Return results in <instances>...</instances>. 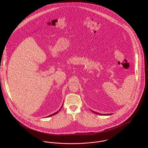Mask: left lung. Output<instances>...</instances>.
I'll return each mask as SVG.
<instances>
[{"label": "left lung", "mask_w": 148, "mask_h": 148, "mask_svg": "<svg viewBox=\"0 0 148 148\" xmlns=\"http://www.w3.org/2000/svg\"><path fill=\"white\" fill-rule=\"evenodd\" d=\"M93 113H95V114H99V115H101V114H99V113H97V112H92ZM111 114H102V115H110Z\"/></svg>", "instance_id": "left-lung-1"}]
</instances>
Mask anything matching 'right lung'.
I'll use <instances>...</instances> for the list:
<instances>
[{
	"instance_id": "obj_1",
	"label": "right lung",
	"mask_w": 148,
	"mask_h": 148,
	"mask_svg": "<svg viewBox=\"0 0 148 148\" xmlns=\"http://www.w3.org/2000/svg\"><path fill=\"white\" fill-rule=\"evenodd\" d=\"M62 106H63V105H62ZM62 106L61 108H62ZM59 112V111H58V112H56V113H54V114H51V115H49L48 116H47V117H50V116H53V115H54L56 114V113H58Z\"/></svg>"
}]
</instances>
